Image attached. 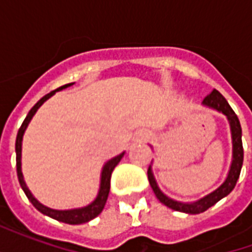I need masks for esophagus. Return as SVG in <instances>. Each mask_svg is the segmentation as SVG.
<instances>
[{
  "label": "esophagus",
  "mask_w": 252,
  "mask_h": 252,
  "mask_svg": "<svg viewBox=\"0 0 252 252\" xmlns=\"http://www.w3.org/2000/svg\"><path fill=\"white\" fill-rule=\"evenodd\" d=\"M150 137H151V132L147 131V129H139V131L135 132V135H133V142L135 143L147 142Z\"/></svg>",
  "instance_id": "esophagus-1"
}]
</instances>
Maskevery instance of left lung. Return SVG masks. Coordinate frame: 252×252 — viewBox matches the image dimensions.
<instances>
[{"label": "left lung", "instance_id": "left-lung-1", "mask_svg": "<svg viewBox=\"0 0 252 252\" xmlns=\"http://www.w3.org/2000/svg\"><path fill=\"white\" fill-rule=\"evenodd\" d=\"M202 106L209 108L212 110H216L219 113L227 117L228 123H229V129H231V139H232V160H231V166L228 170V174L225 177V180L221 185L219 186L217 189L211 191L209 194L201 197L198 200L191 201V202H182V201H177L174 198H170L169 195H166L160 190L158 186V182L155 180L153 173V167L150 164L148 167V181L150 185L153 188L154 193L163 205L169 206L174 211L182 212V213H189V215H197V213H202L206 209H209L211 206H213L216 202L227 197L231 191L233 190L236 182L239 180L240 175V170L243 166V144H242V126L239 123L238 116L235 115V112L232 108L229 106L227 102V99L222 97L221 94L217 92L216 89L212 90V93L202 101Z\"/></svg>", "mask_w": 252, "mask_h": 252}]
</instances>
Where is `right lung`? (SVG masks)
<instances>
[{"label": "right lung", "mask_w": 252, "mask_h": 252, "mask_svg": "<svg viewBox=\"0 0 252 252\" xmlns=\"http://www.w3.org/2000/svg\"><path fill=\"white\" fill-rule=\"evenodd\" d=\"M74 82L67 83V85H63L57 90H54L51 93L46 94L43 98H40L35 105L33 108L28 112V115L25 117V120L23 121V124L20 126L19 132H17V137H16V164H17V177H19V182L21 189L24 190L25 195L28 197V200L32 202V205L35 206L36 209L39 212H41L43 215H46L48 217H52L58 221L66 222V224H83V222H88L90 220H93L94 217H97L104 209L105 204H106V200H108V195H109L110 190V175H112V171L115 170V167L119 164L126 151H123L119 155H116L109 160H106L102 166V170H101V178H99V188L98 193L95 195L90 204L85 206H81V208H72V209H52V208H48V206L43 205L41 202L36 200L35 195L32 194V191L30 190V188L27 186L24 181V175H23V170H21V151H23V137H24V133L27 131V128L30 126L32 117L35 116V113L37 112V109L40 108L41 105L46 102L47 99L51 98L54 94L57 92H61L63 89H67L72 86Z\"/></svg>", "instance_id": "1"}]
</instances>
